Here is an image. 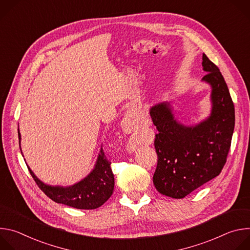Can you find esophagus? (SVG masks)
<instances>
[{
  "label": "esophagus",
  "mask_w": 250,
  "mask_h": 250,
  "mask_svg": "<svg viewBox=\"0 0 250 250\" xmlns=\"http://www.w3.org/2000/svg\"><path fill=\"white\" fill-rule=\"evenodd\" d=\"M133 122H132V119L130 116H125L124 118V120L122 121V128L124 129V131H125L126 133H131L132 132V129L134 128L133 127Z\"/></svg>",
  "instance_id": "34e87169"
}]
</instances>
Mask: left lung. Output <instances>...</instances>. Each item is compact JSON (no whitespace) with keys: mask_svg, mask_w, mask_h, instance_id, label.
<instances>
[{"mask_svg":"<svg viewBox=\"0 0 250 250\" xmlns=\"http://www.w3.org/2000/svg\"><path fill=\"white\" fill-rule=\"evenodd\" d=\"M202 81L211 88L209 116L194 125L174 117L170 103L153 105L149 113L158 133L154 146L157 166L153 175L156 190L182 199L220 175L230 148L234 129V105L220 69L204 53Z\"/></svg>","mask_w":250,"mask_h":250,"instance_id":"obj_1","label":"left lung"}]
</instances>
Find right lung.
<instances>
[{
	"label": "right lung",
	"mask_w": 250,
	"mask_h": 250,
	"mask_svg": "<svg viewBox=\"0 0 250 250\" xmlns=\"http://www.w3.org/2000/svg\"><path fill=\"white\" fill-rule=\"evenodd\" d=\"M18 133L21 148L20 130H18ZM27 168L35 183L47 197L58 204H63L75 208H97L108 201L114 192L115 177L111 168V162L106 159L103 148L100 150L94 169L84 179L72 186L63 187L47 185L41 181L28 166Z\"/></svg>",
	"instance_id": "add662e5"
}]
</instances>
